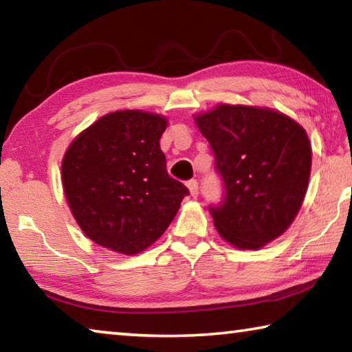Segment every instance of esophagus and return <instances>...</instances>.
<instances>
[{"instance_id": "34e87169", "label": "esophagus", "mask_w": 352, "mask_h": 352, "mask_svg": "<svg viewBox=\"0 0 352 352\" xmlns=\"http://www.w3.org/2000/svg\"><path fill=\"white\" fill-rule=\"evenodd\" d=\"M188 189H189V192H190V195H192V197H197V195H199V183H197V180H189L188 182Z\"/></svg>"}]
</instances>
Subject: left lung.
I'll return each mask as SVG.
<instances>
[{"label":"left lung","instance_id":"obj_1","mask_svg":"<svg viewBox=\"0 0 352 352\" xmlns=\"http://www.w3.org/2000/svg\"><path fill=\"white\" fill-rule=\"evenodd\" d=\"M216 157L225 197L210 206L231 245L258 250L281 236L305 200L312 166L306 130L264 107L220 104L194 118Z\"/></svg>","mask_w":352,"mask_h":352}]
</instances>
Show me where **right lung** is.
<instances>
[{"mask_svg": "<svg viewBox=\"0 0 352 352\" xmlns=\"http://www.w3.org/2000/svg\"><path fill=\"white\" fill-rule=\"evenodd\" d=\"M168 119L141 110L99 118L71 142L62 183L77 225L98 245L144 252L174 220L183 183L168 174L160 138Z\"/></svg>", "mask_w": 352, "mask_h": 352, "instance_id": "add662e5", "label": "right lung"}]
</instances>
